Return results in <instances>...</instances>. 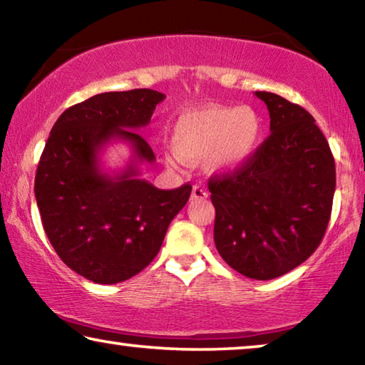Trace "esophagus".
Masks as SVG:
<instances>
[{
    "instance_id": "34e87169",
    "label": "esophagus",
    "mask_w": 365,
    "mask_h": 365,
    "mask_svg": "<svg viewBox=\"0 0 365 365\" xmlns=\"http://www.w3.org/2000/svg\"><path fill=\"white\" fill-rule=\"evenodd\" d=\"M209 197V192L202 187V186H194L192 192H190V199L192 200H199V199H207Z\"/></svg>"
}]
</instances>
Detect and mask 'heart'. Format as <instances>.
<instances>
[{
  "mask_svg": "<svg viewBox=\"0 0 365 365\" xmlns=\"http://www.w3.org/2000/svg\"><path fill=\"white\" fill-rule=\"evenodd\" d=\"M261 137L262 122L256 110L210 106L184 112L173 127L171 145L181 160L205 156L207 170L227 173L255 155Z\"/></svg>",
  "mask_w": 365,
  "mask_h": 365,
  "instance_id": "heart-1",
  "label": "heart"
}]
</instances>
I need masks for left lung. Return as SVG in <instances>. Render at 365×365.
Here are the masks:
<instances>
[{
	"instance_id": "obj_1",
	"label": "left lung",
	"mask_w": 365,
	"mask_h": 365,
	"mask_svg": "<svg viewBox=\"0 0 365 365\" xmlns=\"http://www.w3.org/2000/svg\"><path fill=\"white\" fill-rule=\"evenodd\" d=\"M271 135L233 173L209 179L214 240L230 267L256 280L284 276L322 243L331 217L336 166L310 112L256 91Z\"/></svg>"
}]
</instances>
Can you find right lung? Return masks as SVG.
<instances>
[{
    "label": "right lung",
    "mask_w": 365,
    "mask_h": 365,
    "mask_svg": "<svg viewBox=\"0 0 365 365\" xmlns=\"http://www.w3.org/2000/svg\"><path fill=\"white\" fill-rule=\"evenodd\" d=\"M163 99L153 89L96 94L58 117L42 151L34 192L43 230L60 259L96 284L143 271L189 200L190 184L155 187L138 178L135 162L114 177L98 166V151L115 138L131 143L138 163H153V150L132 128L148 125Z\"/></svg>",
    "instance_id": "obj_1"
}]
</instances>
